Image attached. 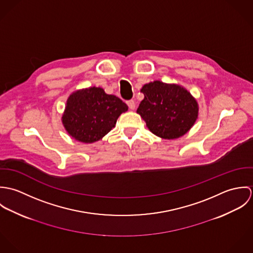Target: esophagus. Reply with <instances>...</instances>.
Returning <instances> with one entry per match:
<instances>
[{
    "instance_id": "esophagus-1",
    "label": "esophagus",
    "mask_w": 253,
    "mask_h": 253,
    "mask_svg": "<svg viewBox=\"0 0 253 253\" xmlns=\"http://www.w3.org/2000/svg\"><path fill=\"white\" fill-rule=\"evenodd\" d=\"M127 106L130 110H134L135 109V102L133 100H128L127 101Z\"/></svg>"
}]
</instances>
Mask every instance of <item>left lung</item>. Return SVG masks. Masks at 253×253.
<instances>
[{"label":"left lung","mask_w":253,"mask_h":253,"mask_svg":"<svg viewBox=\"0 0 253 253\" xmlns=\"http://www.w3.org/2000/svg\"><path fill=\"white\" fill-rule=\"evenodd\" d=\"M140 91L144 99L136 112L155 135L164 139H176L195 125L199 104L182 85L154 81L144 84Z\"/></svg>","instance_id":"left-lung-1"}]
</instances>
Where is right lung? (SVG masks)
<instances>
[{
    "mask_svg": "<svg viewBox=\"0 0 253 253\" xmlns=\"http://www.w3.org/2000/svg\"><path fill=\"white\" fill-rule=\"evenodd\" d=\"M127 105L119 97L107 94L102 87L90 86L72 92L62 114L67 133L77 141L93 143L115 127Z\"/></svg>",
    "mask_w": 253,
    "mask_h": 253,
    "instance_id": "1",
    "label": "right lung"
}]
</instances>
